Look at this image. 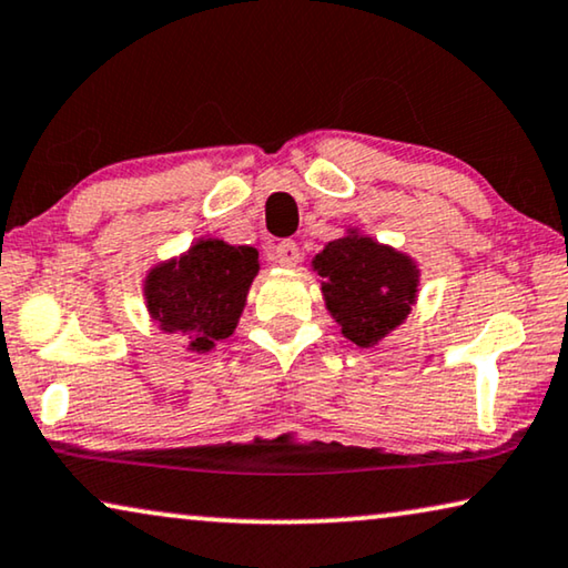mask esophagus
<instances>
[{
	"mask_svg": "<svg viewBox=\"0 0 568 568\" xmlns=\"http://www.w3.org/2000/svg\"><path fill=\"white\" fill-rule=\"evenodd\" d=\"M274 258H276V264L290 266V268H292V266H297V264H300L302 251H300V245L294 243V241H284V243H278V245H276Z\"/></svg>",
	"mask_w": 568,
	"mask_h": 568,
	"instance_id": "1",
	"label": "esophagus"
}]
</instances>
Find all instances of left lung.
<instances>
[{
    "instance_id": "left-lung-1",
    "label": "left lung",
    "mask_w": 568,
    "mask_h": 568,
    "mask_svg": "<svg viewBox=\"0 0 568 568\" xmlns=\"http://www.w3.org/2000/svg\"><path fill=\"white\" fill-rule=\"evenodd\" d=\"M327 310L361 348L397 327L417 290V268L402 253L368 237H341L315 256Z\"/></svg>"
}]
</instances>
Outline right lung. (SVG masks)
<instances>
[{
    "mask_svg": "<svg viewBox=\"0 0 568 568\" xmlns=\"http://www.w3.org/2000/svg\"><path fill=\"white\" fill-rule=\"evenodd\" d=\"M256 271V248L200 241L148 276V310L166 333H184L194 351H210L233 335Z\"/></svg>",
    "mask_w": 568,
    "mask_h": 568,
    "instance_id": "1",
    "label": "right lung"
}]
</instances>
